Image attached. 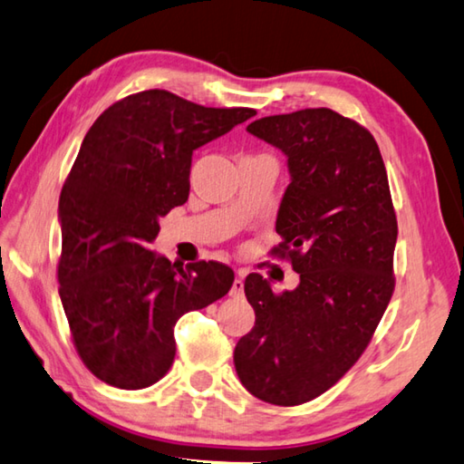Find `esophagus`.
I'll use <instances>...</instances> for the list:
<instances>
[{
	"mask_svg": "<svg viewBox=\"0 0 464 464\" xmlns=\"http://www.w3.org/2000/svg\"><path fill=\"white\" fill-rule=\"evenodd\" d=\"M243 285H246V282H243V272H239V276L235 277L233 285H231V296H233V298L243 296Z\"/></svg>",
	"mask_w": 464,
	"mask_h": 464,
	"instance_id": "esophagus-1",
	"label": "esophagus"
}]
</instances>
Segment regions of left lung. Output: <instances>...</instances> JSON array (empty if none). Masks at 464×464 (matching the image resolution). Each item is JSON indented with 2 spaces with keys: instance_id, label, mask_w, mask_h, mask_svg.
<instances>
[{
  "instance_id": "1",
  "label": "left lung",
  "mask_w": 464,
  "mask_h": 464,
  "mask_svg": "<svg viewBox=\"0 0 464 464\" xmlns=\"http://www.w3.org/2000/svg\"><path fill=\"white\" fill-rule=\"evenodd\" d=\"M247 131L282 150L290 184L276 218L300 284L274 294L246 277L256 326L233 353L246 390L274 406H300L363 355L390 304L398 221L382 151L363 125L333 109L269 115Z\"/></svg>"
}]
</instances>
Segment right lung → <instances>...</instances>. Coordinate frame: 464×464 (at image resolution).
<instances>
[{
    "label": "right lung",
    "instance_id": "right-lung-1",
    "mask_svg": "<svg viewBox=\"0 0 464 464\" xmlns=\"http://www.w3.org/2000/svg\"><path fill=\"white\" fill-rule=\"evenodd\" d=\"M254 115L150 89L91 125L58 203V294L79 357L101 382L156 383L172 367L176 320L231 290V267L198 261L184 269L150 243L160 218L187 203L192 151Z\"/></svg>",
    "mask_w": 464,
    "mask_h": 464
}]
</instances>
